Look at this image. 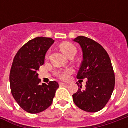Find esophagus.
<instances>
[{
  "instance_id": "34e87169",
  "label": "esophagus",
  "mask_w": 128,
  "mask_h": 128,
  "mask_svg": "<svg viewBox=\"0 0 128 128\" xmlns=\"http://www.w3.org/2000/svg\"><path fill=\"white\" fill-rule=\"evenodd\" d=\"M60 86H65V85H67V84L66 83H62V82H60Z\"/></svg>"
}]
</instances>
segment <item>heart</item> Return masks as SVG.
Wrapping results in <instances>:
<instances>
[{"mask_svg":"<svg viewBox=\"0 0 128 128\" xmlns=\"http://www.w3.org/2000/svg\"><path fill=\"white\" fill-rule=\"evenodd\" d=\"M60 49L63 53L68 57L70 54L72 53H76V48L75 46L70 42H64L60 45ZM71 72V70H68L66 71H59L57 75L62 80H65L68 78V72Z\"/></svg>","mask_w":128,"mask_h":128,"instance_id":"1","label":"heart"}]
</instances>
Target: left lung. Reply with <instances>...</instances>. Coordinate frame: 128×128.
Listing matches in <instances>:
<instances>
[{
	"instance_id": "8db88e82",
	"label": "left lung",
	"mask_w": 128,
	"mask_h": 128,
	"mask_svg": "<svg viewBox=\"0 0 128 128\" xmlns=\"http://www.w3.org/2000/svg\"><path fill=\"white\" fill-rule=\"evenodd\" d=\"M73 41L80 45L83 60L77 75L78 79L86 78L85 89L80 88L72 94L75 105L88 112H96L106 105L111 97L115 84V77L110 57L94 40L78 36Z\"/></svg>"
}]
</instances>
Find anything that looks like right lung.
<instances>
[{
	"mask_svg": "<svg viewBox=\"0 0 128 128\" xmlns=\"http://www.w3.org/2000/svg\"><path fill=\"white\" fill-rule=\"evenodd\" d=\"M53 43L52 38H36L18 50L13 61L10 75L12 94L21 108L31 114L47 109L59 88L56 81L40 85L37 72Z\"/></svg>",
	"mask_w": 128,
	"mask_h": 128,
	"instance_id": "add662e5",
	"label": "right lung"
}]
</instances>
